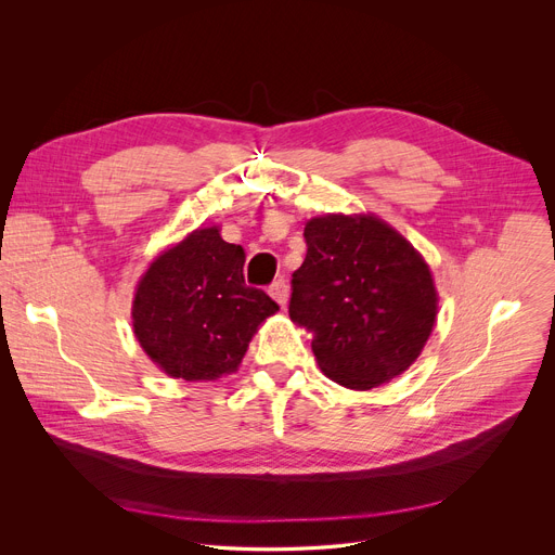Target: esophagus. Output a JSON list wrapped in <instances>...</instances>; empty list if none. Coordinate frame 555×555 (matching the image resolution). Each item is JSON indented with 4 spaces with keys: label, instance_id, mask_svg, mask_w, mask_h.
Segmentation results:
<instances>
[{
    "label": "esophagus",
    "instance_id": "obj_1",
    "mask_svg": "<svg viewBox=\"0 0 555 555\" xmlns=\"http://www.w3.org/2000/svg\"><path fill=\"white\" fill-rule=\"evenodd\" d=\"M270 296L281 305V307H285V302H287V285H285V281L283 279H276L272 285H270Z\"/></svg>",
    "mask_w": 555,
    "mask_h": 555
}]
</instances>
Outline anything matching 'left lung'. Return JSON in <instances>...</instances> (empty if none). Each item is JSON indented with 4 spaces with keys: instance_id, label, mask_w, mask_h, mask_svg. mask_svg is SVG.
I'll use <instances>...</instances> for the list:
<instances>
[{
    "instance_id": "obj_1",
    "label": "left lung",
    "mask_w": 555,
    "mask_h": 555,
    "mask_svg": "<svg viewBox=\"0 0 555 555\" xmlns=\"http://www.w3.org/2000/svg\"><path fill=\"white\" fill-rule=\"evenodd\" d=\"M302 234L307 255L292 274L289 319L313 334L321 371L356 390L404 373L437 315L422 255L375 215L313 217Z\"/></svg>"
}]
</instances>
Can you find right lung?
<instances>
[{
    "mask_svg": "<svg viewBox=\"0 0 555 555\" xmlns=\"http://www.w3.org/2000/svg\"><path fill=\"white\" fill-rule=\"evenodd\" d=\"M246 253L197 228L157 257L138 283L133 334L171 377L217 379L236 371L257 327L279 305L244 281Z\"/></svg>",
    "mask_w": 555,
    "mask_h": 555,
    "instance_id": "add662e5",
    "label": "right lung"
}]
</instances>
